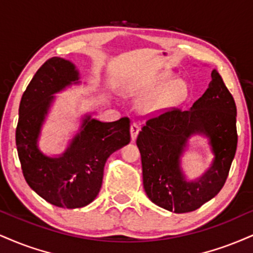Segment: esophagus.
Masks as SVG:
<instances>
[{"label":"esophagus","instance_id":"obj_1","mask_svg":"<svg viewBox=\"0 0 253 253\" xmlns=\"http://www.w3.org/2000/svg\"><path fill=\"white\" fill-rule=\"evenodd\" d=\"M139 130H140V127L138 124L133 123L130 125V136H132V140L136 139V136L139 134Z\"/></svg>","mask_w":253,"mask_h":253}]
</instances>
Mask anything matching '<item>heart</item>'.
<instances>
[{
  "mask_svg": "<svg viewBox=\"0 0 253 253\" xmlns=\"http://www.w3.org/2000/svg\"><path fill=\"white\" fill-rule=\"evenodd\" d=\"M169 79V73L159 74L151 86L141 88L138 90V93L140 95H147V94L159 89L161 84ZM185 96H186V84L181 80H173L162 87L159 91L146 97L142 102V108L148 113H159V112L174 107L185 99Z\"/></svg>",
  "mask_w": 253,
  "mask_h": 253,
  "instance_id": "1",
  "label": "heart"
}]
</instances>
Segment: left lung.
<instances>
[{
    "instance_id": "left-lung-1",
    "label": "left lung",
    "mask_w": 253,
    "mask_h": 253,
    "mask_svg": "<svg viewBox=\"0 0 253 253\" xmlns=\"http://www.w3.org/2000/svg\"><path fill=\"white\" fill-rule=\"evenodd\" d=\"M211 78L206 92L188 111L171 108L148 119L136 139L145 192L167 211L186 213L199 209L217 196L229 175L238 141L236 102L215 69ZM193 134L208 136L215 159L200 178L187 181L180 157Z\"/></svg>"
}]
</instances>
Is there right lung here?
<instances>
[{
    "instance_id": "1",
    "label": "right lung",
    "mask_w": 253,
    "mask_h": 253,
    "mask_svg": "<svg viewBox=\"0 0 253 253\" xmlns=\"http://www.w3.org/2000/svg\"><path fill=\"white\" fill-rule=\"evenodd\" d=\"M79 84L74 63L51 57L40 67L24 90L19 108L16 147L27 184L57 208H84L95 199L108 157L130 141L129 119L102 123L86 115L80 132L59 157H48L38 140L54 94Z\"/></svg>"
}]
</instances>
